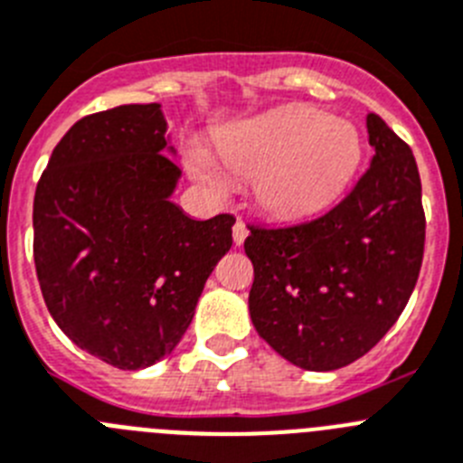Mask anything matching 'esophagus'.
<instances>
[{
  "mask_svg": "<svg viewBox=\"0 0 463 463\" xmlns=\"http://www.w3.org/2000/svg\"><path fill=\"white\" fill-rule=\"evenodd\" d=\"M247 235H249V228L244 226V223H241V222H237L235 226H232V241H235L237 247H240V244H244Z\"/></svg>",
  "mask_w": 463,
  "mask_h": 463,
  "instance_id": "esophagus-1",
  "label": "esophagus"
}]
</instances>
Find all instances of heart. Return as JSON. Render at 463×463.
Here are the masks:
<instances>
[{
  "instance_id": "1",
  "label": "heart",
  "mask_w": 463,
  "mask_h": 463,
  "mask_svg": "<svg viewBox=\"0 0 463 463\" xmlns=\"http://www.w3.org/2000/svg\"><path fill=\"white\" fill-rule=\"evenodd\" d=\"M222 159L240 177H258L256 198L279 219H302L335 203L362 161V138L345 119L314 108H288L222 140ZM195 180L226 191V177L198 145L186 149Z\"/></svg>"
}]
</instances>
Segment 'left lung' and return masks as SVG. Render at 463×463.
Returning <instances> with one entry per match:
<instances>
[{"label":"left lung","mask_w":463,"mask_h":463,"mask_svg":"<svg viewBox=\"0 0 463 463\" xmlns=\"http://www.w3.org/2000/svg\"><path fill=\"white\" fill-rule=\"evenodd\" d=\"M372 165L344 201L309 222L251 228L249 314L290 364L335 372L397 323L422 268L424 210L415 156L376 112Z\"/></svg>","instance_id":"8db88e82"}]
</instances>
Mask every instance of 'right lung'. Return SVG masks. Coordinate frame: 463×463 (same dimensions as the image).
<instances>
[{
    "instance_id": "add662e5",
    "label": "right lung",
    "mask_w": 463,
    "mask_h": 463,
    "mask_svg": "<svg viewBox=\"0 0 463 463\" xmlns=\"http://www.w3.org/2000/svg\"><path fill=\"white\" fill-rule=\"evenodd\" d=\"M159 103L94 112L52 149L34 195V265L50 316L78 348L145 369L180 344L231 214L191 219L170 201L182 170Z\"/></svg>"
}]
</instances>
